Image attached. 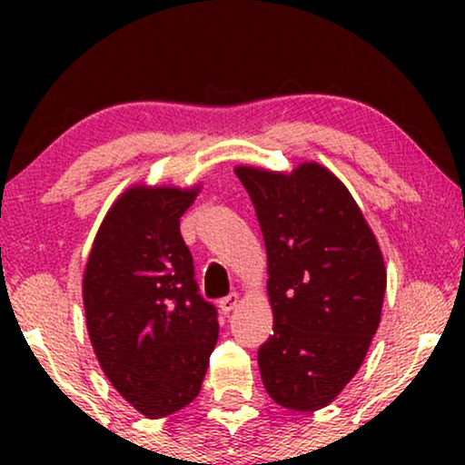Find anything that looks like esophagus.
<instances>
[{
	"label": "esophagus",
	"mask_w": 465,
	"mask_h": 465,
	"mask_svg": "<svg viewBox=\"0 0 465 465\" xmlns=\"http://www.w3.org/2000/svg\"><path fill=\"white\" fill-rule=\"evenodd\" d=\"M239 294H231V296H226V298H222L220 301V309L224 311V313H231V311H234L239 307Z\"/></svg>",
	"instance_id": "esophagus-1"
}]
</instances>
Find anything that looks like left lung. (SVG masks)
Listing matches in <instances>:
<instances>
[{"instance_id":"obj_1","label":"left lung","mask_w":465,"mask_h":465,"mask_svg":"<svg viewBox=\"0 0 465 465\" xmlns=\"http://www.w3.org/2000/svg\"><path fill=\"white\" fill-rule=\"evenodd\" d=\"M234 173L266 247L264 390L283 409L320 411L355 377L377 334L387 288L379 241L345 183L320 163L292 171L239 164Z\"/></svg>"}]
</instances>
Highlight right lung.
<instances>
[{
  "instance_id": "obj_1",
  "label": "right lung",
  "mask_w": 465,
  "mask_h": 465,
  "mask_svg": "<svg viewBox=\"0 0 465 465\" xmlns=\"http://www.w3.org/2000/svg\"><path fill=\"white\" fill-rule=\"evenodd\" d=\"M201 193L133 183L107 209L82 277L101 371L133 409L161 419L199 396L218 317L199 296L180 218Z\"/></svg>"
}]
</instances>
